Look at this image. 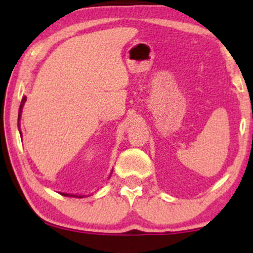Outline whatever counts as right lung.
<instances>
[{
  "label": "right lung",
  "instance_id": "1",
  "mask_svg": "<svg viewBox=\"0 0 253 253\" xmlns=\"http://www.w3.org/2000/svg\"><path fill=\"white\" fill-rule=\"evenodd\" d=\"M26 100H27V98H26V96L25 97H22V100H21V104H20V108H19V118H17V120L20 121V118H21V113H22V107H24V104H25V102H26ZM21 133V132H20ZM62 195H64V196H71V197H84V195H72V194H62Z\"/></svg>",
  "mask_w": 253,
  "mask_h": 253
}]
</instances>
